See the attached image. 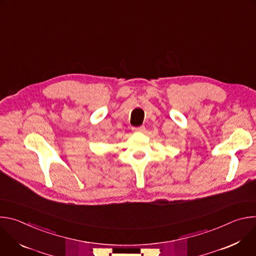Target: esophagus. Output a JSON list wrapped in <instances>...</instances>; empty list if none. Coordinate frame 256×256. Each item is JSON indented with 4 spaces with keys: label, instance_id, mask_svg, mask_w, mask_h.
<instances>
[{
    "label": "esophagus",
    "instance_id": "esophagus-1",
    "mask_svg": "<svg viewBox=\"0 0 256 256\" xmlns=\"http://www.w3.org/2000/svg\"><path fill=\"white\" fill-rule=\"evenodd\" d=\"M132 130L136 132H142L144 130V126H136V128H132Z\"/></svg>",
    "mask_w": 256,
    "mask_h": 256
}]
</instances>
